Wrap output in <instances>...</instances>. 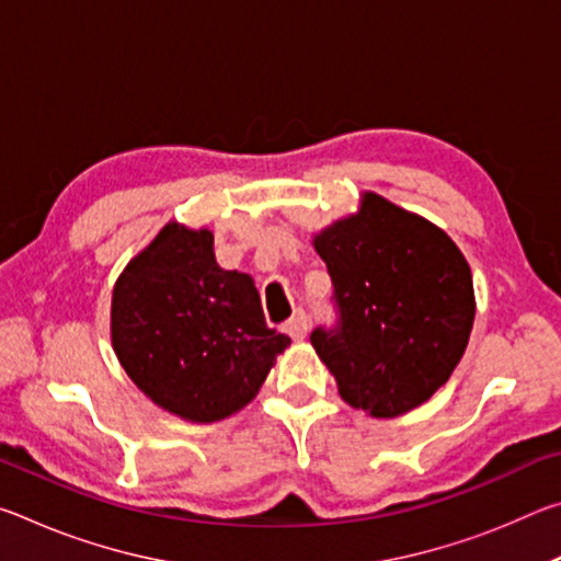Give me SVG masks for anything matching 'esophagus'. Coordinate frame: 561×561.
Listing matches in <instances>:
<instances>
[{
	"mask_svg": "<svg viewBox=\"0 0 561 561\" xmlns=\"http://www.w3.org/2000/svg\"><path fill=\"white\" fill-rule=\"evenodd\" d=\"M307 329H309V317L304 314V311H297V314H294V317L287 321V327H284V331H287V334H289L294 341H301L304 336H307Z\"/></svg>",
	"mask_w": 561,
	"mask_h": 561,
	"instance_id": "34e87169",
	"label": "esophagus"
}]
</instances>
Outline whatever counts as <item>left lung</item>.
Instances as JSON below:
<instances>
[{"label": "left lung", "mask_w": 561, "mask_h": 561, "mask_svg": "<svg viewBox=\"0 0 561 561\" xmlns=\"http://www.w3.org/2000/svg\"><path fill=\"white\" fill-rule=\"evenodd\" d=\"M341 311L311 346L339 396L374 417L413 411L445 386L474 321L470 264L438 225L383 195L311 234Z\"/></svg>", "instance_id": "1"}]
</instances>
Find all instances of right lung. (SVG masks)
<instances>
[{
	"instance_id": "1",
	"label": "right lung",
	"mask_w": 561,
	"mask_h": 561,
	"mask_svg": "<svg viewBox=\"0 0 561 561\" xmlns=\"http://www.w3.org/2000/svg\"><path fill=\"white\" fill-rule=\"evenodd\" d=\"M111 344L158 408L215 423L254 401L289 336L264 324L250 274L217 264L207 227L170 220L113 284Z\"/></svg>"
}]
</instances>
